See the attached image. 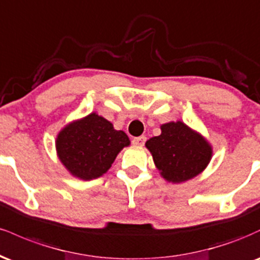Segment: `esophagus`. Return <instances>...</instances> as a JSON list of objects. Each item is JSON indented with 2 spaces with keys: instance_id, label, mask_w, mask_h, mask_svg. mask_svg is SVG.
I'll use <instances>...</instances> for the list:
<instances>
[{
  "instance_id": "obj_1",
  "label": "esophagus",
  "mask_w": 260,
  "mask_h": 260,
  "mask_svg": "<svg viewBox=\"0 0 260 260\" xmlns=\"http://www.w3.org/2000/svg\"><path fill=\"white\" fill-rule=\"evenodd\" d=\"M145 140H147V137L142 136V137H137V138H134L132 140V143L134 145H138V147H143L145 143Z\"/></svg>"
}]
</instances>
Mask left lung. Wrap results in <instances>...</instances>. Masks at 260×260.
Here are the masks:
<instances>
[{
  "label": "left lung",
  "instance_id": "obj_1",
  "mask_svg": "<svg viewBox=\"0 0 260 260\" xmlns=\"http://www.w3.org/2000/svg\"><path fill=\"white\" fill-rule=\"evenodd\" d=\"M161 134L145 143L161 177L182 183L202 174L213 157V148L201 133L182 121L161 124Z\"/></svg>",
  "mask_w": 260,
  "mask_h": 260
}]
</instances>
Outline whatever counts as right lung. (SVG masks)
<instances>
[{
    "label": "right lung",
    "instance_id": "1",
    "mask_svg": "<svg viewBox=\"0 0 260 260\" xmlns=\"http://www.w3.org/2000/svg\"><path fill=\"white\" fill-rule=\"evenodd\" d=\"M131 140L123 131L96 112L70 122L56 138L57 156L74 177L90 181L109 171L116 156Z\"/></svg>",
    "mask_w": 260,
    "mask_h": 260
}]
</instances>
